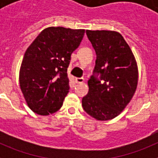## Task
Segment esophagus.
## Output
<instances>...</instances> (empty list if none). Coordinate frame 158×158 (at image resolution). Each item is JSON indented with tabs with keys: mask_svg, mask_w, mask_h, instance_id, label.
Listing matches in <instances>:
<instances>
[{
	"mask_svg": "<svg viewBox=\"0 0 158 158\" xmlns=\"http://www.w3.org/2000/svg\"><path fill=\"white\" fill-rule=\"evenodd\" d=\"M76 83L77 84H81V83H83L84 81H85V79H84L83 77H77L76 78Z\"/></svg>",
	"mask_w": 158,
	"mask_h": 158,
	"instance_id": "1",
	"label": "esophagus"
}]
</instances>
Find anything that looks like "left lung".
I'll return each mask as SVG.
<instances>
[{"instance_id": "1", "label": "left lung", "mask_w": 158, "mask_h": 158, "mask_svg": "<svg viewBox=\"0 0 158 158\" xmlns=\"http://www.w3.org/2000/svg\"><path fill=\"white\" fill-rule=\"evenodd\" d=\"M86 35L96 51V60L82 107L97 120H109L118 116L133 97L139 79L138 66L120 33L87 30Z\"/></svg>"}]
</instances>
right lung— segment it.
<instances>
[{"label": "right lung", "mask_w": 158, "mask_h": 158, "mask_svg": "<svg viewBox=\"0 0 158 158\" xmlns=\"http://www.w3.org/2000/svg\"><path fill=\"white\" fill-rule=\"evenodd\" d=\"M84 29L50 27L27 49L19 69V86L31 110L48 115L62 107L69 93L67 69Z\"/></svg>", "instance_id": "1"}]
</instances>
